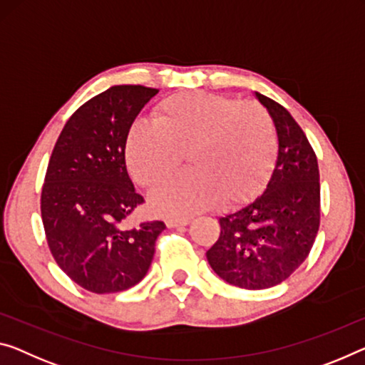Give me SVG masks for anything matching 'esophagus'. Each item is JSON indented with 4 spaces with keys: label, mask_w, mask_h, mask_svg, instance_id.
<instances>
[{
    "label": "esophagus",
    "mask_w": 365,
    "mask_h": 365,
    "mask_svg": "<svg viewBox=\"0 0 365 365\" xmlns=\"http://www.w3.org/2000/svg\"><path fill=\"white\" fill-rule=\"evenodd\" d=\"M190 220L189 218H168L166 227L168 228H176V227H186Z\"/></svg>",
    "instance_id": "1"
}]
</instances>
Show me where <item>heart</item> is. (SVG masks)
I'll use <instances>...</instances> for the list:
<instances>
[{"mask_svg": "<svg viewBox=\"0 0 365 365\" xmlns=\"http://www.w3.org/2000/svg\"><path fill=\"white\" fill-rule=\"evenodd\" d=\"M184 150L195 170L155 184L150 205L156 214L186 217L222 195L235 202L253 194L274 165L276 128L261 106L202 91L173 94L160 103L156 120L138 117L128 127L127 166L140 186L175 170Z\"/></svg>", "mask_w": 365, "mask_h": 365, "instance_id": "obj_1", "label": "heart"}]
</instances>
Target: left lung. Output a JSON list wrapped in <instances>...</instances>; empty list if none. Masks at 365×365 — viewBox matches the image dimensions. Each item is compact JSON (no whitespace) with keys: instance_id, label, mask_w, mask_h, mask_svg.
<instances>
[{"instance_id":"1","label":"left lung","mask_w":365,"mask_h":365,"mask_svg":"<svg viewBox=\"0 0 365 365\" xmlns=\"http://www.w3.org/2000/svg\"><path fill=\"white\" fill-rule=\"evenodd\" d=\"M277 130V158L266 190L218 218L220 237L207 251L218 277L261 290L287 279L310 253L319 227L317 155L290 112L255 93Z\"/></svg>"}]
</instances>
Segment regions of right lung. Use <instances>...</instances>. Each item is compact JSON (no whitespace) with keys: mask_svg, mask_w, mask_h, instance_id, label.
Listing matches in <instances>:
<instances>
[{"mask_svg":"<svg viewBox=\"0 0 365 365\" xmlns=\"http://www.w3.org/2000/svg\"><path fill=\"white\" fill-rule=\"evenodd\" d=\"M158 93L140 85L112 86L66 122L50 156L41 212L48 248L73 282L94 294L138 284L166 225L128 228L143 204L125 166L128 127Z\"/></svg>","mask_w":365,"mask_h":365,"instance_id":"right-lung-1","label":"right lung"}]
</instances>
